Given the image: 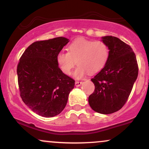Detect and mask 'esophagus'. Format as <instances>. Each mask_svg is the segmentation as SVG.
I'll list each match as a JSON object with an SVG mask.
<instances>
[{
    "instance_id": "34e87169",
    "label": "esophagus",
    "mask_w": 149,
    "mask_h": 149,
    "mask_svg": "<svg viewBox=\"0 0 149 149\" xmlns=\"http://www.w3.org/2000/svg\"><path fill=\"white\" fill-rule=\"evenodd\" d=\"M82 83H83V82L82 81H76V83H75V85H76V87H79L82 85Z\"/></svg>"
}]
</instances>
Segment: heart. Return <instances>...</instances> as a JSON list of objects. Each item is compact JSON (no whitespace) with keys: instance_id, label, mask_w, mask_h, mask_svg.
<instances>
[{"instance_id":"obj_1","label":"heart","mask_w":149,"mask_h":149,"mask_svg":"<svg viewBox=\"0 0 149 149\" xmlns=\"http://www.w3.org/2000/svg\"><path fill=\"white\" fill-rule=\"evenodd\" d=\"M109 58V49L105 42L101 40L78 39L68 47V52L61 51L57 55V62L63 73L71 74L77 64L75 71L77 78L84 77L87 73L95 74L104 68Z\"/></svg>"}]
</instances>
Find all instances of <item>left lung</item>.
<instances>
[{
  "mask_svg": "<svg viewBox=\"0 0 149 149\" xmlns=\"http://www.w3.org/2000/svg\"><path fill=\"white\" fill-rule=\"evenodd\" d=\"M109 49L104 68L92 78L95 91L88 98L95 111L111 114L121 109L128 100L138 76L139 68L132 47L114 36L102 37Z\"/></svg>",
  "mask_w": 149,
  "mask_h": 149,
  "instance_id": "1",
  "label": "left lung"
}]
</instances>
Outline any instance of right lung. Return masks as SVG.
<instances>
[{"instance_id": "1", "label": "right lung", "mask_w": 149, "mask_h": 149, "mask_svg": "<svg viewBox=\"0 0 149 149\" xmlns=\"http://www.w3.org/2000/svg\"><path fill=\"white\" fill-rule=\"evenodd\" d=\"M69 42L57 37L34 42L20 57L17 73L20 97L36 113L50 118L64 110L75 80L58 66L57 55Z\"/></svg>"}]
</instances>
